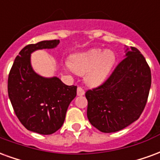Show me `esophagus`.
Segmentation results:
<instances>
[{"instance_id": "obj_1", "label": "esophagus", "mask_w": 160, "mask_h": 160, "mask_svg": "<svg viewBox=\"0 0 160 160\" xmlns=\"http://www.w3.org/2000/svg\"><path fill=\"white\" fill-rule=\"evenodd\" d=\"M84 94H85V91H84L83 88L81 87H78V88H77V95L78 96H82Z\"/></svg>"}]
</instances>
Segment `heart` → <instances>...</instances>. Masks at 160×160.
Returning <instances> with one entry per match:
<instances>
[{"instance_id":"1","label":"heart","mask_w":160,"mask_h":160,"mask_svg":"<svg viewBox=\"0 0 160 160\" xmlns=\"http://www.w3.org/2000/svg\"><path fill=\"white\" fill-rule=\"evenodd\" d=\"M115 62L116 56L113 51L93 49L73 55L68 66L75 73L86 74V82L94 87L104 82L111 73Z\"/></svg>"}]
</instances>
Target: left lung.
<instances>
[{
    "mask_svg": "<svg viewBox=\"0 0 160 160\" xmlns=\"http://www.w3.org/2000/svg\"><path fill=\"white\" fill-rule=\"evenodd\" d=\"M151 83V69L143 55L134 47L128 48L126 57L107 80L86 92L91 124L104 133L130 125L144 111Z\"/></svg>",
    "mask_w": 160,
    "mask_h": 160,
    "instance_id": "1",
    "label": "left lung"
}]
</instances>
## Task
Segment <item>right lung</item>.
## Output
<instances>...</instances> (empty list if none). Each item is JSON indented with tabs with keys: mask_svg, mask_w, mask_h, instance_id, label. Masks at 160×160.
<instances>
[{
	"mask_svg": "<svg viewBox=\"0 0 160 160\" xmlns=\"http://www.w3.org/2000/svg\"><path fill=\"white\" fill-rule=\"evenodd\" d=\"M59 40H46L24 47L16 56L8 80V92L15 115L28 130L51 134L62 126L76 86H67L57 77L43 78L32 70L31 53L52 49Z\"/></svg>",
	"mask_w": 160,
	"mask_h": 160,
	"instance_id": "obj_1",
	"label": "right lung"
}]
</instances>
